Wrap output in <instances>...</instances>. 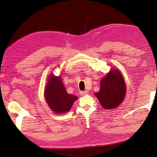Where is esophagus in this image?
Instances as JSON below:
<instances>
[{
	"label": "esophagus",
	"mask_w": 157,
	"mask_h": 157,
	"mask_svg": "<svg viewBox=\"0 0 157 157\" xmlns=\"http://www.w3.org/2000/svg\"><path fill=\"white\" fill-rule=\"evenodd\" d=\"M79 94H80L81 95H87L88 94V92L86 91H86H81L79 92Z\"/></svg>",
	"instance_id": "34e87169"
}]
</instances>
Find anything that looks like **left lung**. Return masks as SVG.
<instances>
[{
  "instance_id": "obj_1",
  "label": "left lung",
  "mask_w": 157,
  "mask_h": 157,
  "mask_svg": "<svg viewBox=\"0 0 157 157\" xmlns=\"http://www.w3.org/2000/svg\"><path fill=\"white\" fill-rule=\"evenodd\" d=\"M125 93V83L121 74L113 69L102 79L99 92L95 95L104 109H112L122 102Z\"/></svg>"
}]
</instances>
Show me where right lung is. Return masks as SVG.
Returning <instances> with one entry per match:
<instances>
[{
    "label": "right lung",
    "instance_id": "add662e5",
    "mask_svg": "<svg viewBox=\"0 0 157 157\" xmlns=\"http://www.w3.org/2000/svg\"><path fill=\"white\" fill-rule=\"evenodd\" d=\"M45 98L51 109L56 114L69 111L78 97L69 94L62 83L61 78L50 76L45 89Z\"/></svg>",
    "mask_w": 157,
    "mask_h": 157
}]
</instances>
